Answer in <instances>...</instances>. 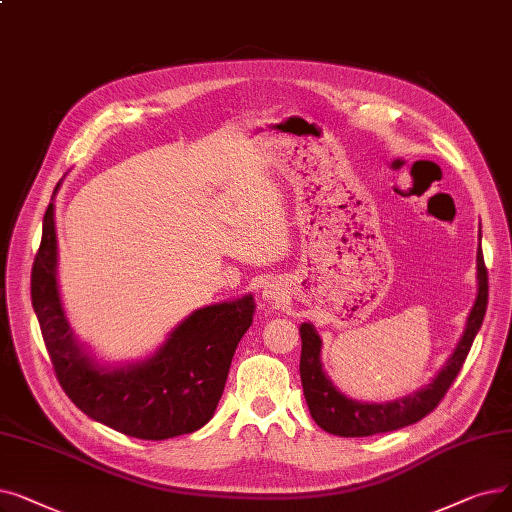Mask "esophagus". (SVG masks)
Instances as JSON below:
<instances>
[{
	"label": "esophagus",
	"instance_id": "34e87169",
	"mask_svg": "<svg viewBox=\"0 0 512 512\" xmlns=\"http://www.w3.org/2000/svg\"><path fill=\"white\" fill-rule=\"evenodd\" d=\"M265 299L268 301H272V303H280V299H282V293H280V288H276V286H270V288H265Z\"/></svg>",
	"mask_w": 512,
	"mask_h": 512
}]
</instances>
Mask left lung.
Returning a JSON list of instances; mask_svg holds the SVG:
<instances>
[{"label":"left lung","instance_id":"left-lung-1","mask_svg":"<svg viewBox=\"0 0 512 512\" xmlns=\"http://www.w3.org/2000/svg\"><path fill=\"white\" fill-rule=\"evenodd\" d=\"M477 278H479L477 301L471 309L469 320H466L464 335L458 347L454 349L448 364L441 368V372L435 376V381L431 385H427L425 389H420L410 397L395 399V402H389V404H362L337 391L335 385L328 381V376L322 372V364H320L322 341L316 335V328L311 324H301L299 372H301L305 402L311 418L316 420V425L332 435L368 437V435L389 433V431L414 425V422H418L420 418L431 414L439 406L443 395H446L448 389L452 387L483 324V316L487 309V291H490V286H487V268H485L481 249L477 253Z\"/></svg>","mask_w":512,"mask_h":512}]
</instances>
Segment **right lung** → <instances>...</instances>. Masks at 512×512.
I'll list each match as a JSON object with an SVG mask.
<instances>
[{
	"mask_svg": "<svg viewBox=\"0 0 512 512\" xmlns=\"http://www.w3.org/2000/svg\"><path fill=\"white\" fill-rule=\"evenodd\" d=\"M31 299L56 379L71 402L110 429L150 441L207 425L255 311L251 295L196 309L150 360L115 370L96 366L75 343L60 307L52 203L43 215Z\"/></svg>",
	"mask_w": 512,
	"mask_h": 512,
	"instance_id": "add662e5",
	"label": "right lung"
}]
</instances>
